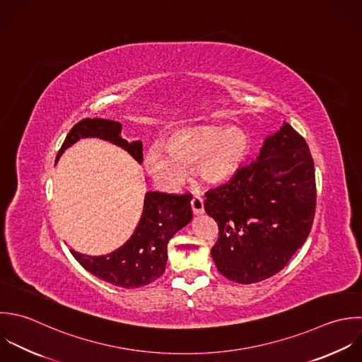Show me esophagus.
<instances>
[{
	"label": "esophagus",
	"instance_id": "obj_1",
	"mask_svg": "<svg viewBox=\"0 0 362 362\" xmlns=\"http://www.w3.org/2000/svg\"><path fill=\"white\" fill-rule=\"evenodd\" d=\"M190 206H192V210H193V214L194 216H200L204 213V202H203V197L202 196H193L192 202H190Z\"/></svg>",
	"mask_w": 362,
	"mask_h": 362
}]
</instances>
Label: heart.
Returning a JSON list of instances; mask_svg holds the SVG:
<instances>
[{
	"instance_id": "obj_1",
	"label": "heart",
	"mask_w": 362,
	"mask_h": 362,
	"mask_svg": "<svg viewBox=\"0 0 362 362\" xmlns=\"http://www.w3.org/2000/svg\"><path fill=\"white\" fill-rule=\"evenodd\" d=\"M251 136L230 125H196L173 131L165 146L153 145L145 155L148 172L166 189L179 187L194 168L207 185L230 182L250 158Z\"/></svg>"
}]
</instances>
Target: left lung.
Returning a JSON list of instances; mask_svg holds the SVG:
<instances>
[{
  "label": "left lung",
  "instance_id": "left-lung-1",
  "mask_svg": "<svg viewBox=\"0 0 362 362\" xmlns=\"http://www.w3.org/2000/svg\"><path fill=\"white\" fill-rule=\"evenodd\" d=\"M204 210L218 226L211 257L223 276L250 285L282 271L308 240L316 213L315 163L305 138L285 122L255 162L206 193Z\"/></svg>",
  "mask_w": 362,
  "mask_h": 362
}]
</instances>
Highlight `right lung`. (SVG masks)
Returning <instances> with one entry per match:
<instances>
[{"mask_svg":"<svg viewBox=\"0 0 362 362\" xmlns=\"http://www.w3.org/2000/svg\"><path fill=\"white\" fill-rule=\"evenodd\" d=\"M122 125L103 118H84L67 134L57 158L80 138L95 136L125 149L135 160L142 162V142L121 138ZM56 158V160H57ZM192 194H168L148 192L144 210L132 237L117 251L88 257L70 250L76 261L90 274L119 288L134 289L152 284L166 268L169 240L192 220Z\"/></svg>","mask_w":362,"mask_h":362,"instance_id":"1","label":"right lung"}]
</instances>
